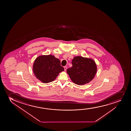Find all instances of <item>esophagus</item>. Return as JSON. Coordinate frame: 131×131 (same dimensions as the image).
<instances>
[{
    "label": "esophagus",
    "instance_id": "1",
    "mask_svg": "<svg viewBox=\"0 0 131 131\" xmlns=\"http://www.w3.org/2000/svg\"><path fill=\"white\" fill-rule=\"evenodd\" d=\"M64 69L65 71H66V70H67V66L64 67Z\"/></svg>",
    "mask_w": 131,
    "mask_h": 131
}]
</instances>
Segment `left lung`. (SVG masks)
<instances>
[{"mask_svg": "<svg viewBox=\"0 0 131 131\" xmlns=\"http://www.w3.org/2000/svg\"><path fill=\"white\" fill-rule=\"evenodd\" d=\"M72 67L67 70L72 81L76 84H85L91 81L97 70L94 61L82 57H75L72 61Z\"/></svg>", "mask_w": 131, "mask_h": 131, "instance_id": "left-lung-1", "label": "left lung"}]
</instances>
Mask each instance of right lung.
<instances>
[{"label": "right lung", "instance_id": "right-lung-1", "mask_svg": "<svg viewBox=\"0 0 131 131\" xmlns=\"http://www.w3.org/2000/svg\"><path fill=\"white\" fill-rule=\"evenodd\" d=\"M33 69L36 77L44 83L53 81L60 72L64 70L59 59L51 55H42L37 58Z\"/></svg>", "mask_w": 131, "mask_h": 131}]
</instances>
